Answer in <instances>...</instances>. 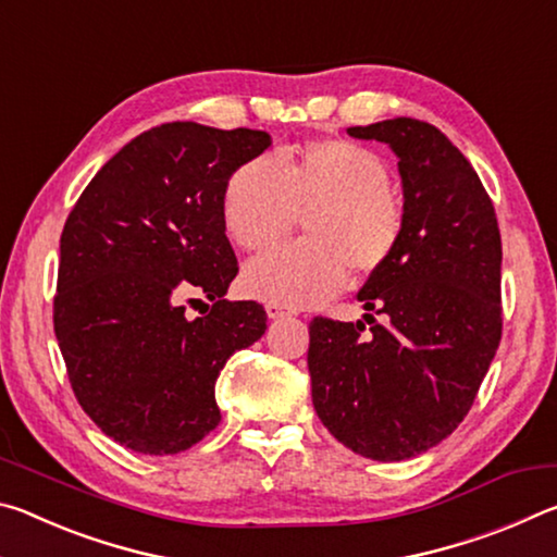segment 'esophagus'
Returning a JSON list of instances; mask_svg holds the SVG:
<instances>
[{
    "instance_id": "34e87169",
    "label": "esophagus",
    "mask_w": 557,
    "mask_h": 557,
    "mask_svg": "<svg viewBox=\"0 0 557 557\" xmlns=\"http://www.w3.org/2000/svg\"><path fill=\"white\" fill-rule=\"evenodd\" d=\"M265 312H268V317L270 319H282V317H287L289 312L285 307H280V305H265Z\"/></svg>"
}]
</instances>
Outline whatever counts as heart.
I'll list each match as a JSON object with an SVG mask.
<instances>
[{"label":"heart","instance_id":"b5f03b06","mask_svg":"<svg viewBox=\"0 0 557 557\" xmlns=\"http://www.w3.org/2000/svg\"><path fill=\"white\" fill-rule=\"evenodd\" d=\"M379 154L344 139H319L295 157L260 154L233 172L223 191L231 240L256 252L305 221V243L250 260L240 287L248 297L289 309L334 297L356 277L381 272L403 238V209L388 191Z\"/></svg>","mask_w":557,"mask_h":557}]
</instances>
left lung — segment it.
<instances>
[{
    "label": "left lung",
    "mask_w": 557,
    "mask_h": 557,
    "mask_svg": "<svg viewBox=\"0 0 557 557\" xmlns=\"http://www.w3.org/2000/svg\"><path fill=\"white\" fill-rule=\"evenodd\" d=\"M398 157L403 238L358 292L363 322L314 317L307 366L324 428L379 461L418 457L457 430L502 342V233L467 157L412 117L348 127Z\"/></svg>",
    "instance_id": "8db88e82"
}]
</instances>
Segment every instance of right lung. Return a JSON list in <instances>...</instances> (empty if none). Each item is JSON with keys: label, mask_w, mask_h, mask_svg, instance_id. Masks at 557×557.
<instances>
[{"label": "right lung", "mask_w": 557, "mask_h": 557, "mask_svg": "<svg viewBox=\"0 0 557 557\" xmlns=\"http://www.w3.org/2000/svg\"><path fill=\"white\" fill-rule=\"evenodd\" d=\"M272 145L262 129L166 122L106 162L61 233L53 329L81 408L139 455H176L221 422L225 361L265 334L258 301L223 299L238 260L223 191ZM201 290L209 315L181 299ZM194 301V299H191Z\"/></svg>", "instance_id": "1"}]
</instances>
